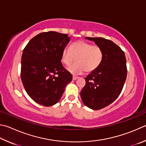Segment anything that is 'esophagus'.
<instances>
[{"label": "esophagus", "instance_id": "34e87169", "mask_svg": "<svg viewBox=\"0 0 146 146\" xmlns=\"http://www.w3.org/2000/svg\"><path fill=\"white\" fill-rule=\"evenodd\" d=\"M78 77H77V76H73V80H76V79H78Z\"/></svg>", "mask_w": 146, "mask_h": 146}]
</instances>
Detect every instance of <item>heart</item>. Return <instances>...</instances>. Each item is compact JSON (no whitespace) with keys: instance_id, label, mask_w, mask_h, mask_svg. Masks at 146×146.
<instances>
[{"instance_id":"obj_1","label":"heart","mask_w":146,"mask_h":146,"mask_svg":"<svg viewBox=\"0 0 146 146\" xmlns=\"http://www.w3.org/2000/svg\"><path fill=\"white\" fill-rule=\"evenodd\" d=\"M68 71L73 75H80L85 71L91 73L99 67L103 59V52L97 45L85 41H76L70 46V49L64 48L62 53V61L70 65Z\"/></svg>"}]
</instances>
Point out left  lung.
<instances>
[{"mask_svg": "<svg viewBox=\"0 0 146 146\" xmlns=\"http://www.w3.org/2000/svg\"><path fill=\"white\" fill-rule=\"evenodd\" d=\"M94 41L103 52L99 67L90 73L80 92L84 104L92 110H100L117 98L126 79L124 53L113 41L103 38H85Z\"/></svg>", "mask_w": 146, "mask_h": 146, "instance_id": "obj_1", "label": "left lung"}]
</instances>
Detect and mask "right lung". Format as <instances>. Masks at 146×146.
<instances>
[{"mask_svg":"<svg viewBox=\"0 0 146 146\" xmlns=\"http://www.w3.org/2000/svg\"><path fill=\"white\" fill-rule=\"evenodd\" d=\"M70 39L68 34L42 33L31 39L23 50L21 78L29 96L38 104H56L72 80L61 62L62 51Z\"/></svg>","mask_w":146,"mask_h":146,"instance_id":"obj_1","label":"right lung"}]
</instances>
